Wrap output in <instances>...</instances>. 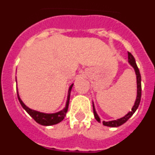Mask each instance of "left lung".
Here are the masks:
<instances>
[{"label": "left lung", "mask_w": 155, "mask_h": 155, "mask_svg": "<svg viewBox=\"0 0 155 155\" xmlns=\"http://www.w3.org/2000/svg\"><path fill=\"white\" fill-rule=\"evenodd\" d=\"M128 63L130 64V66L134 68V71H135V74H136L137 76V97L136 100H135V102H134V106L132 107V110L130 112H129L127 115L122 117V118L118 119L116 120H111V121H102V124L104 126H106V127H118L120 126L123 125L124 124H125L126 122L130 118L131 116H133L136 110L137 109L138 106L140 105V98H141V77H140V71L138 69L137 66L136 61H135V59H134V56L131 54L130 53H128ZM92 105H93V113H94V116L95 120L98 122V123H101V120H100L99 116L97 114L96 110H95V108H94V102H92Z\"/></svg>", "instance_id": "8db88e82"}]
</instances>
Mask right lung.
Here are the masks:
<instances>
[{
    "instance_id": "obj_1",
    "label": "right lung",
    "mask_w": 155,
    "mask_h": 155,
    "mask_svg": "<svg viewBox=\"0 0 155 155\" xmlns=\"http://www.w3.org/2000/svg\"><path fill=\"white\" fill-rule=\"evenodd\" d=\"M73 85L74 84H71L69 87V89H68V98H67V102H66L65 107H64L62 110L57 112V113H41V112H39V111L34 110V109H30V108H28V106H27V105L22 102V100L21 99V98H20V96H19L18 91V88H17L18 98L19 102H20V103H21L23 109L26 111L27 113L29 114L30 116H31V117L35 120V121L36 122V123H38V124L42 126L55 125V124L61 123V122L64 120L66 114H67V113H68V105H69V102H70V97H71V89H72Z\"/></svg>"
}]
</instances>
